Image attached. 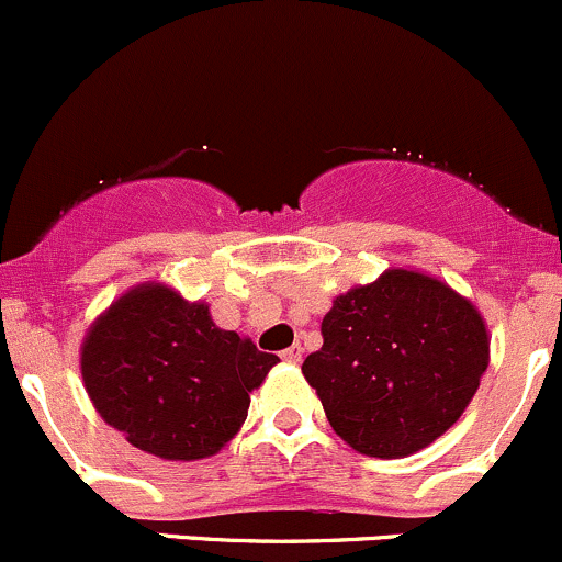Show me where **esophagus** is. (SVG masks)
<instances>
[{
	"label": "esophagus",
	"mask_w": 562,
	"mask_h": 562,
	"mask_svg": "<svg viewBox=\"0 0 562 562\" xmlns=\"http://www.w3.org/2000/svg\"><path fill=\"white\" fill-rule=\"evenodd\" d=\"M282 360H288V363H301V358H304V350H301V345H293L288 347V350H282Z\"/></svg>",
	"instance_id": "1"
}]
</instances>
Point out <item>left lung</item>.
Returning a JSON list of instances; mask_svg holds the SVG:
<instances>
[{
    "label": "left lung",
    "mask_w": 562,
    "mask_h": 562,
    "mask_svg": "<svg viewBox=\"0 0 562 562\" xmlns=\"http://www.w3.org/2000/svg\"><path fill=\"white\" fill-rule=\"evenodd\" d=\"M306 356L330 428L360 454L406 458L458 423L490 363L482 315L436 277L387 269L336 296Z\"/></svg>",
    "instance_id": "1"
}]
</instances>
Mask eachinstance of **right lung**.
I'll use <instances>...</instances> for the list:
<instances>
[{"label": "right lung", "instance_id": "right-lung-1", "mask_svg": "<svg viewBox=\"0 0 562 562\" xmlns=\"http://www.w3.org/2000/svg\"><path fill=\"white\" fill-rule=\"evenodd\" d=\"M280 358L212 323L210 306L145 282L88 328L80 371L102 420L142 452L202 460L234 439Z\"/></svg>", "mask_w": 562, "mask_h": 562}]
</instances>
